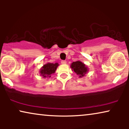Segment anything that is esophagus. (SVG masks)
Listing matches in <instances>:
<instances>
[{
    "instance_id": "obj_1",
    "label": "esophagus",
    "mask_w": 129,
    "mask_h": 129,
    "mask_svg": "<svg viewBox=\"0 0 129 129\" xmlns=\"http://www.w3.org/2000/svg\"><path fill=\"white\" fill-rule=\"evenodd\" d=\"M61 63L62 64H66L67 63V61L66 60H62V61H61Z\"/></svg>"
}]
</instances>
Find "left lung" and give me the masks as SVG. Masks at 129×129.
Returning <instances> with one entry per match:
<instances>
[{"mask_svg":"<svg viewBox=\"0 0 129 129\" xmlns=\"http://www.w3.org/2000/svg\"><path fill=\"white\" fill-rule=\"evenodd\" d=\"M70 68H72V71L75 72L76 75L79 76V77H84L89 71L87 66L80 60L73 61L70 64Z\"/></svg>","mask_w":129,"mask_h":129,"instance_id":"obj_1","label":"left lung"}]
</instances>
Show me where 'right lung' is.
<instances>
[{
  "mask_svg": "<svg viewBox=\"0 0 129 129\" xmlns=\"http://www.w3.org/2000/svg\"><path fill=\"white\" fill-rule=\"evenodd\" d=\"M59 65L57 63H47L46 64H44L40 69V75L43 78H49L53 74L55 73Z\"/></svg>",
  "mask_w": 129,
  "mask_h": 129,
  "instance_id": "obj_1",
  "label": "right lung"
}]
</instances>
